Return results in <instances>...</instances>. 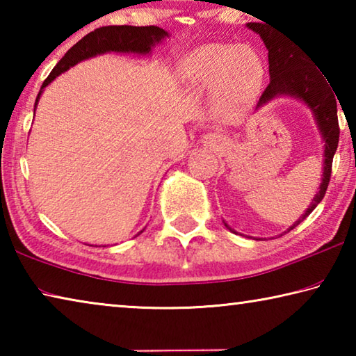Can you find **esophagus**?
Listing matches in <instances>:
<instances>
[{"label":"esophagus","mask_w":356,"mask_h":356,"mask_svg":"<svg viewBox=\"0 0 356 356\" xmlns=\"http://www.w3.org/2000/svg\"><path fill=\"white\" fill-rule=\"evenodd\" d=\"M204 143H209L210 146H212V144L215 143V138H213V135H212V134H207V135H204Z\"/></svg>","instance_id":"1"}]
</instances>
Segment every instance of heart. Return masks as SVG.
<instances>
[{"mask_svg": "<svg viewBox=\"0 0 356 356\" xmlns=\"http://www.w3.org/2000/svg\"><path fill=\"white\" fill-rule=\"evenodd\" d=\"M184 80L201 91L218 88L220 105L226 110L243 106L261 86L262 56L248 45L210 44L196 48L180 67Z\"/></svg>", "mask_w": 356, "mask_h": 356, "instance_id": "1", "label": "heart"}]
</instances>
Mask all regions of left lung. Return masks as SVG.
<instances>
[{
  "instance_id": "left-lung-1",
  "label": "left lung",
  "mask_w": 356,
  "mask_h": 356,
  "mask_svg": "<svg viewBox=\"0 0 356 356\" xmlns=\"http://www.w3.org/2000/svg\"><path fill=\"white\" fill-rule=\"evenodd\" d=\"M246 26L261 35L268 50L270 83L262 92L256 108L267 105L276 95H291V97L303 100L314 113L317 127L325 141L323 177L321 186H318V193L298 221H295L293 226L287 229L289 232L306 220V216L317 207V204L323 200L325 193H327L331 177V165H333V156L337 143H339L336 97L330 88L331 84L325 81L323 72L312 65L314 63L308 53L298 48L291 39L282 38L280 33L273 31L265 23H248Z\"/></svg>"
}]
</instances>
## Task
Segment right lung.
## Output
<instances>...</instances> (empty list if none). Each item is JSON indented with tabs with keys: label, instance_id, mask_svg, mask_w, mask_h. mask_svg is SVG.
<instances>
[{
	"label": "right lung",
	"instance_id": "obj_1",
	"mask_svg": "<svg viewBox=\"0 0 356 356\" xmlns=\"http://www.w3.org/2000/svg\"><path fill=\"white\" fill-rule=\"evenodd\" d=\"M168 38V33L163 28L159 26H102L97 28L95 31L84 35L81 40H78L76 44L65 53L61 61L56 64V67L50 72V75L45 78V81L42 83V88L38 94L34 104L35 105L40 99V94L44 91L47 84H50L58 75H61L70 67H74L83 59L92 58L95 55H102L106 51H122V53H146L150 51L155 44L161 42V39ZM143 232V231H141Z\"/></svg>",
	"mask_w": 356,
	"mask_h": 356
}]
</instances>
